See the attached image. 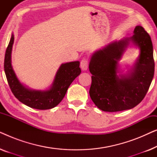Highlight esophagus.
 <instances>
[{
	"label": "esophagus",
	"mask_w": 157,
	"mask_h": 157,
	"mask_svg": "<svg viewBox=\"0 0 157 157\" xmlns=\"http://www.w3.org/2000/svg\"><path fill=\"white\" fill-rule=\"evenodd\" d=\"M80 66L81 69L83 71H86L88 66H89V60H88L86 58H83V59L81 61Z\"/></svg>",
	"instance_id": "obj_1"
}]
</instances>
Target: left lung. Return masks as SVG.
<instances>
[{
    "label": "left lung",
    "mask_w": 157,
    "mask_h": 157,
    "mask_svg": "<svg viewBox=\"0 0 157 157\" xmlns=\"http://www.w3.org/2000/svg\"><path fill=\"white\" fill-rule=\"evenodd\" d=\"M130 43L140 48V56L127 74L118 76L117 62ZM89 68L92 74L89 94L98 109L116 112L134 108L145 97L154 74L153 45L149 33L137 25L132 37L96 51Z\"/></svg>",
    "instance_id": "8db88e82"
}]
</instances>
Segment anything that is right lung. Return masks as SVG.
I'll list each match as a JSON object with an SVG mask.
<instances>
[{"mask_svg": "<svg viewBox=\"0 0 157 157\" xmlns=\"http://www.w3.org/2000/svg\"><path fill=\"white\" fill-rule=\"evenodd\" d=\"M13 42L14 36L12 33L4 59V71L13 95L21 103L33 109L46 110L56 106L65 96L71 83L81 74L80 62L73 61L61 64L50 89L46 91L30 89L20 82L13 69L11 52Z\"/></svg>", "mask_w": 157, "mask_h": 157, "instance_id": "obj_1", "label": "right lung"}]
</instances>
